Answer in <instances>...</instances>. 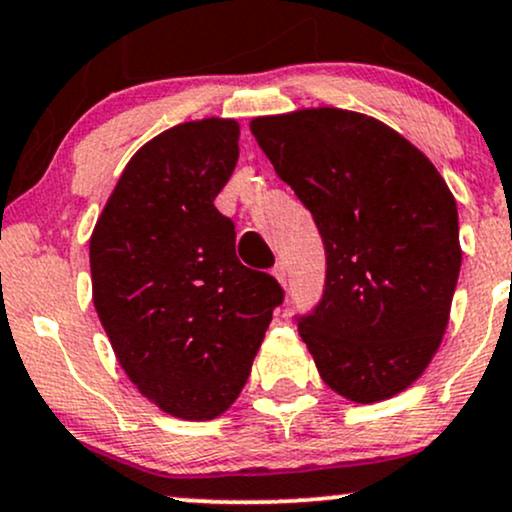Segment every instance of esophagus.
Wrapping results in <instances>:
<instances>
[{"label": "esophagus", "instance_id": "34e87169", "mask_svg": "<svg viewBox=\"0 0 512 512\" xmlns=\"http://www.w3.org/2000/svg\"><path fill=\"white\" fill-rule=\"evenodd\" d=\"M273 275H275V278H278V282H280L282 287H287V266H285V263H282V261L275 263Z\"/></svg>", "mask_w": 512, "mask_h": 512}]
</instances>
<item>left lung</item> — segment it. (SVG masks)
Returning <instances> with one entry per match:
<instances>
[{"instance_id": "1", "label": "left lung", "mask_w": 512, "mask_h": 512, "mask_svg": "<svg viewBox=\"0 0 512 512\" xmlns=\"http://www.w3.org/2000/svg\"><path fill=\"white\" fill-rule=\"evenodd\" d=\"M251 134L326 251L321 299L294 316L318 374L354 402L393 398L446 333L462 261L453 194L424 153L366 114L258 117Z\"/></svg>"}]
</instances>
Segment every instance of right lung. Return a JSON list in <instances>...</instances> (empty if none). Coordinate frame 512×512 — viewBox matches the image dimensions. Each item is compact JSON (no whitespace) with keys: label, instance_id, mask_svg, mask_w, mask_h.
<instances>
[{"label":"right lung","instance_id":"obj_1","mask_svg":"<svg viewBox=\"0 0 512 512\" xmlns=\"http://www.w3.org/2000/svg\"><path fill=\"white\" fill-rule=\"evenodd\" d=\"M239 124L203 119L148 141L90 237L93 304L131 383L179 419L218 417L242 393L285 290L237 258L215 196Z\"/></svg>","mask_w":512,"mask_h":512}]
</instances>
